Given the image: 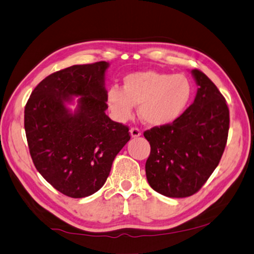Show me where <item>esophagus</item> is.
Wrapping results in <instances>:
<instances>
[{"label":"esophagus","mask_w":254,"mask_h":254,"mask_svg":"<svg viewBox=\"0 0 254 254\" xmlns=\"http://www.w3.org/2000/svg\"><path fill=\"white\" fill-rule=\"evenodd\" d=\"M130 134H131V136L132 137H138V136H141V131L138 130L137 127H131L130 128Z\"/></svg>","instance_id":"obj_1"}]
</instances>
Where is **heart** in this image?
Returning <instances> with one entry per match:
<instances>
[{"instance_id": "obj_1", "label": "heart", "mask_w": 254, "mask_h": 254, "mask_svg": "<svg viewBox=\"0 0 254 254\" xmlns=\"http://www.w3.org/2000/svg\"><path fill=\"white\" fill-rule=\"evenodd\" d=\"M192 96L193 86L185 74L141 70L123 78V89H109L107 103L119 121L130 119L134 106H140L141 120L150 127H161L176 122L190 107Z\"/></svg>"}]
</instances>
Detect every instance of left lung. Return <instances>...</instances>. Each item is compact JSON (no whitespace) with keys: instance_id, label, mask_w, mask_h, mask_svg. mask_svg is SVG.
<instances>
[{"instance_id":"left-lung-1","label":"left lung","mask_w":254,"mask_h":254,"mask_svg":"<svg viewBox=\"0 0 254 254\" xmlns=\"http://www.w3.org/2000/svg\"><path fill=\"white\" fill-rule=\"evenodd\" d=\"M198 86L192 104L170 126L144 132L151 153L146 178L154 190L172 198L191 196L220 162L229 131L226 99L205 73L192 69Z\"/></svg>"}]
</instances>
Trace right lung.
<instances>
[{"mask_svg": "<svg viewBox=\"0 0 254 254\" xmlns=\"http://www.w3.org/2000/svg\"><path fill=\"white\" fill-rule=\"evenodd\" d=\"M107 62L74 64L49 74L34 89L24 127L35 167L72 198L104 185L117 154L130 140L128 127L106 114ZM78 97L72 112L66 106Z\"/></svg>", "mask_w": 254, "mask_h": 254, "instance_id": "1", "label": "right lung"}]
</instances>
